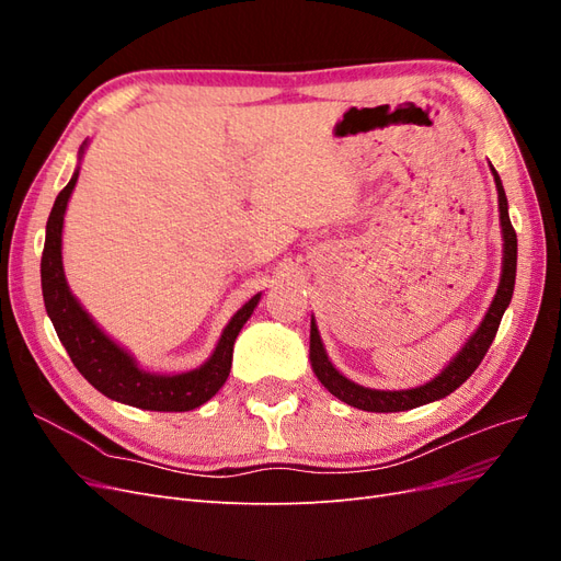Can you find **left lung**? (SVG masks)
Segmentation results:
<instances>
[{"instance_id":"left-lung-1","label":"left lung","mask_w":561,"mask_h":561,"mask_svg":"<svg viewBox=\"0 0 561 561\" xmlns=\"http://www.w3.org/2000/svg\"><path fill=\"white\" fill-rule=\"evenodd\" d=\"M491 173H494V180H496L499 213H501V229H503V276H501L499 293L494 301H491L480 330L468 339L463 351L458 353L443 375L435 377L431 383L412 388V390H375V388H363L339 375V371L332 367V363L328 360L325 348H322L316 320H311V367L316 371L318 381L325 386L334 398H339L351 407H358V410H365V412H404L454 393V390L461 386L474 369H478L491 342H494L507 304L513 299L515 274H517V233L511 225V215H507V198L503 192L501 178L494 168H491Z\"/></svg>"}]
</instances>
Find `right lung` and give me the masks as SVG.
Returning a JSON list of instances; mask_svg holds the SVG:
<instances>
[{"instance_id":"obj_1","label":"right lung","mask_w":561,"mask_h":561,"mask_svg":"<svg viewBox=\"0 0 561 561\" xmlns=\"http://www.w3.org/2000/svg\"><path fill=\"white\" fill-rule=\"evenodd\" d=\"M79 171L58 194L54 210L46 222V241L42 252V293L46 313L54 322L60 344L70 355L75 367L81 371L100 393L130 407L151 412H190L208 402L225 386L231 371L233 342L245 320L257 307L260 295H254L243 309H239L222 332V339L206 365L184 371V375H151L140 369L130 355L118 348L107 334H103L89 313L79 307L62 274V217L67 201L75 190Z\"/></svg>"}]
</instances>
